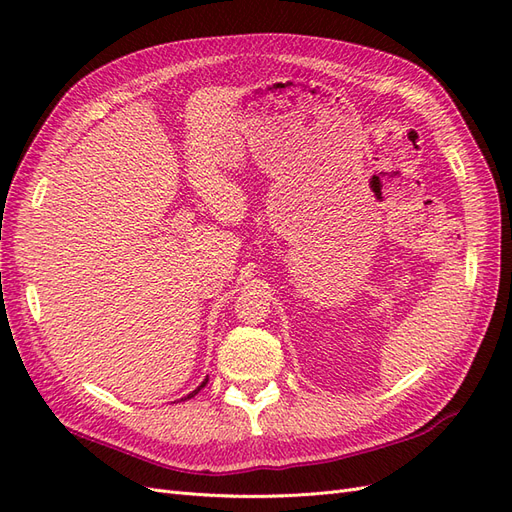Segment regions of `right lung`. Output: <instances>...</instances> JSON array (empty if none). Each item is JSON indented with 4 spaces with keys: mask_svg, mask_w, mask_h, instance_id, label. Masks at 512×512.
<instances>
[{
    "mask_svg": "<svg viewBox=\"0 0 512 512\" xmlns=\"http://www.w3.org/2000/svg\"><path fill=\"white\" fill-rule=\"evenodd\" d=\"M207 382H209V378H205V380H203V384H200V386H198V389H196V391H192V393H190V395H188V397H185V399H192V397H194V395H196V393H198V391H200V389H203V386H205V384H207Z\"/></svg>",
    "mask_w": 512,
    "mask_h": 512,
    "instance_id": "add662e5",
    "label": "right lung"
}]
</instances>
